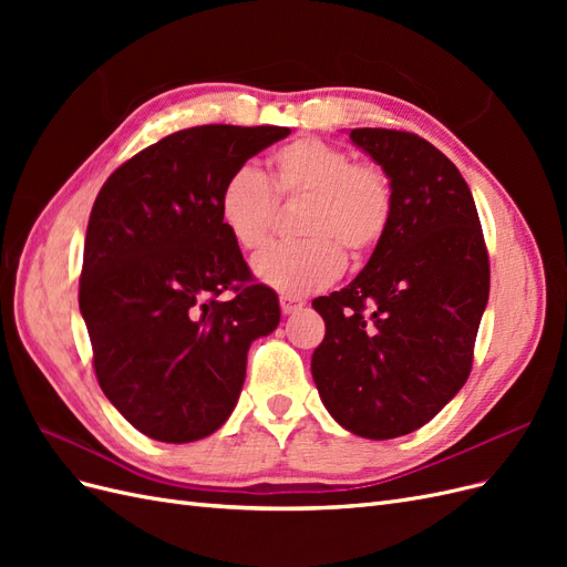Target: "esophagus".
I'll return each instance as SVG.
<instances>
[{"label": "esophagus", "instance_id": "34e87169", "mask_svg": "<svg viewBox=\"0 0 567 567\" xmlns=\"http://www.w3.org/2000/svg\"><path fill=\"white\" fill-rule=\"evenodd\" d=\"M279 305H281V312L284 315H296V312H300L302 307H305V302L300 298H293V296H281Z\"/></svg>", "mask_w": 567, "mask_h": 567}]
</instances>
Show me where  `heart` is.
<instances>
[{"label":"heart","mask_w":567,"mask_h":567,"mask_svg":"<svg viewBox=\"0 0 567 567\" xmlns=\"http://www.w3.org/2000/svg\"><path fill=\"white\" fill-rule=\"evenodd\" d=\"M277 200H305L293 246H271L255 257L257 279L286 296H307L333 284L346 252L364 260L383 244L394 217V184L388 169L354 161L348 148L319 136H298L267 158V177L238 165L221 182L217 215L241 250L269 241Z\"/></svg>","instance_id":"b5f03b06"}]
</instances>
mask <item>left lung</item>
<instances>
[{
    "instance_id": "obj_1",
    "label": "left lung",
    "mask_w": 567,
    "mask_h": 567,
    "mask_svg": "<svg viewBox=\"0 0 567 567\" xmlns=\"http://www.w3.org/2000/svg\"><path fill=\"white\" fill-rule=\"evenodd\" d=\"M388 169L394 217L359 277L317 298L312 354L321 402L350 433L390 440L425 425L468 381L489 298V257L456 165L414 132L357 127Z\"/></svg>"
}]
</instances>
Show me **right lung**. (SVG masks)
Wrapping results in <instances>:
<instances>
[{"label":"right lung","instance_id":"add662e5","mask_svg":"<svg viewBox=\"0 0 567 567\" xmlns=\"http://www.w3.org/2000/svg\"><path fill=\"white\" fill-rule=\"evenodd\" d=\"M288 127L200 125L146 146L104 182L84 238L80 312L111 404L161 442L208 437L229 419L248 348L279 326L217 215L231 169ZM229 289L231 299H219Z\"/></svg>","mask_w":567,"mask_h":567}]
</instances>
